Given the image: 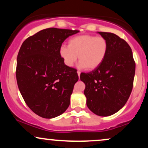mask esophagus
Wrapping results in <instances>:
<instances>
[{"mask_svg": "<svg viewBox=\"0 0 148 148\" xmlns=\"http://www.w3.org/2000/svg\"><path fill=\"white\" fill-rule=\"evenodd\" d=\"M77 74H78V76H79V77H80V74H81V72H80L79 71H78Z\"/></svg>", "mask_w": 148, "mask_h": 148, "instance_id": "esophagus-1", "label": "esophagus"}]
</instances>
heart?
Returning a JSON list of instances; mask_svg holds the SVG:
<instances>
[{
	"mask_svg": "<svg viewBox=\"0 0 148 148\" xmlns=\"http://www.w3.org/2000/svg\"><path fill=\"white\" fill-rule=\"evenodd\" d=\"M108 48V42L104 37L83 35L71 38L68 47H60L59 54L67 67H73L79 56L80 68L93 70L104 60Z\"/></svg>",
	"mask_w": 148,
	"mask_h": 148,
	"instance_id": "b5f03b06",
	"label": "heart"
}]
</instances>
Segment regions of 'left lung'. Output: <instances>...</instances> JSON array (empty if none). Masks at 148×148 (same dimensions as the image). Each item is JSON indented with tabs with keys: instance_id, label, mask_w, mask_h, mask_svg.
<instances>
[{
	"instance_id": "obj_1",
	"label": "left lung",
	"mask_w": 148,
	"mask_h": 148,
	"mask_svg": "<svg viewBox=\"0 0 148 148\" xmlns=\"http://www.w3.org/2000/svg\"><path fill=\"white\" fill-rule=\"evenodd\" d=\"M108 42L104 60L97 68L82 73L86 85L84 95L90 111L99 116H109L120 111L130 97L133 88L136 64L132 49L115 34L98 32Z\"/></svg>"
}]
</instances>
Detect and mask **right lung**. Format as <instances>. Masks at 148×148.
Returning <instances> with one entry per match:
<instances>
[{"label":"right lung","mask_w":148,"mask_h":148,"mask_svg":"<svg viewBox=\"0 0 148 148\" xmlns=\"http://www.w3.org/2000/svg\"><path fill=\"white\" fill-rule=\"evenodd\" d=\"M79 30L50 28L27 38L17 56L16 76L25 103L35 114L53 118L67 110L76 69L66 66L59 49L67 37Z\"/></svg>","instance_id":"1"}]
</instances>
